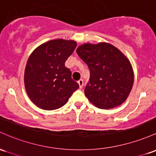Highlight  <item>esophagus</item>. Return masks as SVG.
Listing matches in <instances>:
<instances>
[{"label":"esophagus","instance_id":"esophagus-1","mask_svg":"<svg viewBox=\"0 0 156 156\" xmlns=\"http://www.w3.org/2000/svg\"><path fill=\"white\" fill-rule=\"evenodd\" d=\"M78 84H79L80 88H82V87H83V80L80 79L79 81H78Z\"/></svg>","mask_w":156,"mask_h":156}]
</instances>
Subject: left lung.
I'll use <instances>...</instances> for the list:
<instances>
[{"mask_svg":"<svg viewBox=\"0 0 156 156\" xmlns=\"http://www.w3.org/2000/svg\"><path fill=\"white\" fill-rule=\"evenodd\" d=\"M77 54L88 66L90 81L85 95L95 107L111 109L124 103L134 82L132 65L119 49L107 43L84 44Z\"/></svg>","mask_w":156,"mask_h":156,"instance_id":"left-lung-1","label":"left lung"}]
</instances>
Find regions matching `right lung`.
Here are the masks:
<instances>
[{
  "instance_id": "1",
  "label": "right lung",
  "mask_w": 156,
  "mask_h": 156,
  "mask_svg": "<svg viewBox=\"0 0 156 156\" xmlns=\"http://www.w3.org/2000/svg\"><path fill=\"white\" fill-rule=\"evenodd\" d=\"M74 41L56 39L37 47L30 55L24 73V85L32 102L46 110L64 106L79 88L65 62L74 52Z\"/></svg>"
}]
</instances>
